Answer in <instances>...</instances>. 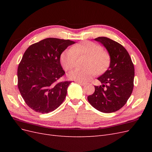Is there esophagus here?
Masks as SVG:
<instances>
[{
	"label": "esophagus",
	"instance_id": "esophagus-1",
	"mask_svg": "<svg viewBox=\"0 0 152 152\" xmlns=\"http://www.w3.org/2000/svg\"><path fill=\"white\" fill-rule=\"evenodd\" d=\"M78 83H79V84H80L81 86H85L86 85V83H84V82H77Z\"/></svg>",
	"mask_w": 152,
	"mask_h": 152
}]
</instances>
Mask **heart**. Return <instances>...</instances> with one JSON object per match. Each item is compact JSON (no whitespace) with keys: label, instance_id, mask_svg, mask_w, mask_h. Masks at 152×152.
Returning <instances> with one entry per match:
<instances>
[{"label":"heart","instance_id":"1","mask_svg":"<svg viewBox=\"0 0 152 152\" xmlns=\"http://www.w3.org/2000/svg\"><path fill=\"white\" fill-rule=\"evenodd\" d=\"M86 56L85 68H75L68 73L70 79L79 82L88 81L97 73H102L108 68L110 61L109 53L99 45L91 41H83L63 52L60 56L62 66L71 70L76 65L77 57Z\"/></svg>","mask_w":152,"mask_h":152}]
</instances>
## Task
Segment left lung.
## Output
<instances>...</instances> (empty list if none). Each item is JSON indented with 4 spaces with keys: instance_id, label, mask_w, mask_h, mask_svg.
Returning a JSON list of instances; mask_svg holds the SVG:
<instances>
[{
    "instance_id": "1",
    "label": "left lung",
    "mask_w": 152,
    "mask_h": 152,
    "mask_svg": "<svg viewBox=\"0 0 152 152\" xmlns=\"http://www.w3.org/2000/svg\"><path fill=\"white\" fill-rule=\"evenodd\" d=\"M94 40L107 49L110 65L104 73L98 78L102 85L95 86L94 93L88 96L87 99L99 112H115L125 105L132 94L134 65L127 50L121 44L104 37H99Z\"/></svg>"
}]
</instances>
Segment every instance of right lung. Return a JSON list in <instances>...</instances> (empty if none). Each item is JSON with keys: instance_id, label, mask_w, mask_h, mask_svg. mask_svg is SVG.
Wrapping results in <instances>:
<instances>
[{"instance_id": "right-lung-1", "label": "right lung", "mask_w": 152, "mask_h": 152, "mask_svg": "<svg viewBox=\"0 0 152 152\" xmlns=\"http://www.w3.org/2000/svg\"><path fill=\"white\" fill-rule=\"evenodd\" d=\"M75 42L47 38L26 50L18 68V87L26 104L36 112L48 113L65 99L71 81H59L65 74L60 56Z\"/></svg>"}]
</instances>
